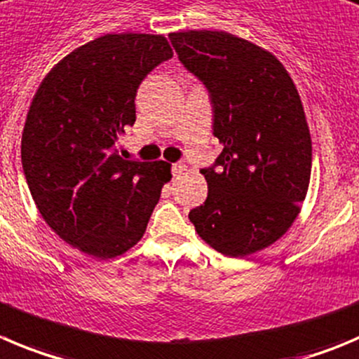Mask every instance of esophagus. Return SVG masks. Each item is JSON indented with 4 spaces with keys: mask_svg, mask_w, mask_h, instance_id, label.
<instances>
[{
    "mask_svg": "<svg viewBox=\"0 0 359 359\" xmlns=\"http://www.w3.org/2000/svg\"><path fill=\"white\" fill-rule=\"evenodd\" d=\"M184 172H186V164H182V163L172 164V173H173V177L184 175Z\"/></svg>",
    "mask_w": 359,
    "mask_h": 359,
    "instance_id": "esophagus-1",
    "label": "esophagus"
}]
</instances>
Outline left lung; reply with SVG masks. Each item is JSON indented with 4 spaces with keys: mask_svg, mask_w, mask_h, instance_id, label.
<instances>
[{
    "mask_svg": "<svg viewBox=\"0 0 359 359\" xmlns=\"http://www.w3.org/2000/svg\"><path fill=\"white\" fill-rule=\"evenodd\" d=\"M180 63L203 83L223 145L205 175L207 200L189 212L198 236L246 257L289 230L306 196L311 140L299 93L271 53L226 32L170 33Z\"/></svg>",
    "mask_w": 359,
    "mask_h": 359,
    "instance_id": "8db88e82",
    "label": "left lung"
}]
</instances>
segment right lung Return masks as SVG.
Segmentation results:
<instances>
[{"label": "right lung", "mask_w": 359, "mask_h": 359, "mask_svg": "<svg viewBox=\"0 0 359 359\" xmlns=\"http://www.w3.org/2000/svg\"><path fill=\"white\" fill-rule=\"evenodd\" d=\"M173 56L161 35H104L46 76L29 106L21 161L35 205L70 246L113 259L143 237L164 161L123 159L120 134L136 122V92L147 74Z\"/></svg>", "instance_id": "1"}]
</instances>
